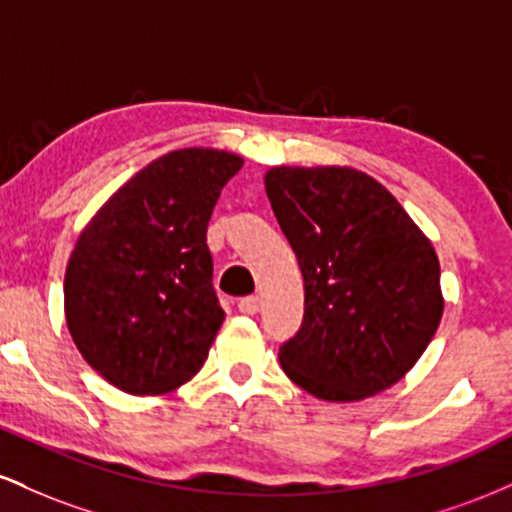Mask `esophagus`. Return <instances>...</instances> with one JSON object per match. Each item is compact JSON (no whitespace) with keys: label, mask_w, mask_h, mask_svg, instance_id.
I'll return each mask as SVG.
<instances>
[{"label":"esophagus","mask_w":512,"mask_h":512,"mask_svg":"<svg viewBox=\"0 0 512 512\" xmlns=\"http://www.w3.org/2000/svg\"><path fill=\"white\" fill-rule=\"evenodd\" d=\"M238 310L243 315H255L260 310V298L257 296H248V298H240L238 301Z\"/></svg>","instance_id":"esophagus-1"}]
</instances>
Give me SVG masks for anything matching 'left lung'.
Returning <instances> with one entry per match:
<instances>
[{
    "mask_svg": "<svg viewBox=\"0 0 512 512\" xmlns=\"http://www.w3.org/2000/svg\"><path fill=\"white\" fill-rule=\"evenodd\" d=\"M303 274L305 313L284 373L325 402H358L414 368L443 317L440 262L395 195L349 166L264 175Z\"/></svg>",
    "mask_w": 512,
    "mask_h": 512,
    "instance_id": "1",
    "label": "left lung"
}]
</instances>
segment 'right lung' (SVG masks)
Instances as JSON below:
<instances>
[{
	"mask_svg": "<svg viewBox=\"0 0 512 512\" xmlns=\"http://www.w3.org/2000/svg\"><path fill=\"white\" fill-rule=\"evenodd\" d=\"M231 151L178 149L134 173L93 214L64 274L76 349L127 395L175 390L207 361L226 313L211 286L207 226Z\"/></svg>",
	"mask_w": 512,
	"mask_h": 512,
	"instance_id": "right-lung-1",
	"label": "right lung"
}]
</instances>
